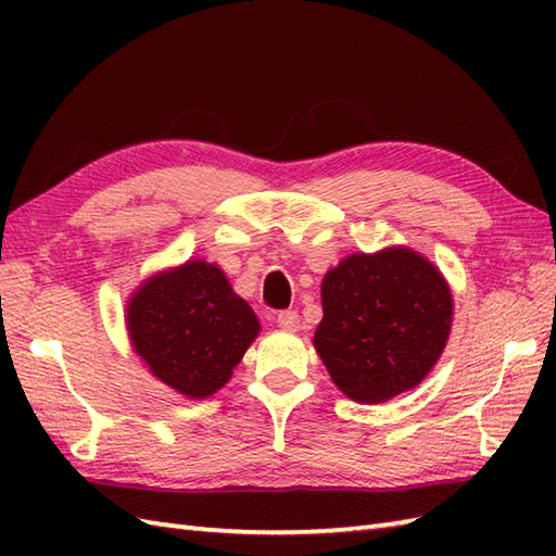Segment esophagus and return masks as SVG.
<instances>
[{"label": "esophagus", "mask_w": 556, "mask_h": 556, "mask_svg": "<svg viewBox=\"0 0 556 556\" xmlns=\"http://www.w3.org/2000/svg\"><path fill=\"white\" fill-rule=\"evenodd\" d=\"M277 325L281 329H287V332H296L299 325H301V317H299L296 311H281L277 315Z\"/></svg>", "instance_id": "esophagus-1"}]
</instances>
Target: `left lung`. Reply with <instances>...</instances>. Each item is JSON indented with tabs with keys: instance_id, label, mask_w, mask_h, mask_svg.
Wrapping results in <instances>:
<instances>
[{
	"instance_id": "8db88e82",
	"label": "left lung",
	"mask_w": 556,
	"mask_h": 556,
	"mask_svg": "<svg viewBox=\"0 0 556 556\" xmlns=\"http://www.w3.org/2000/svg\"><path fill=\"white\" fill-rule=\"evenodd\" d=\"M313 346L332 382L358 404L416 389L440 361L454 320L444 275L406 245L353 253L327 269Z\"/></svg>"
}]
</instances>
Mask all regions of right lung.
Listing matches in <instances>:
<instances>
[{
  "label": "right lung",
  "mask_w": 556,
  "mask_h": 556,
  "mask_svg": "<svg viewBox=\"0 0 556 556\" xmlns=\"http://www.w3.org/2000/svg\"><path fill=\"white\" fill-rule=\"evenodd\" d=\"M124 317L148 372L186 399L219 392L260 332L224 269L200 257L140 281Z\"/></svg>",
  "instance_id": "add662e5"
}]
</instances>
